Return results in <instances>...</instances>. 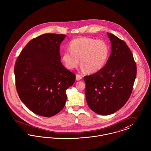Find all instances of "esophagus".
I'll use <instances>...</instances> for the list:
<instances>
[{"mask_svg":"<svg viewBox=\"0 0 151 151\" xmlns=\"http://www.w3.org/2000/svg\"><path fill=\"white\" fill-rule=\"evenodd\" d=\"M82 76H81V75H76V80L77 81H81V80H82Z\"/></svg>","mask_w":151,"mask_h":151,"instance_id":"esophagus-1","label":"esophagus"}]
</instances>
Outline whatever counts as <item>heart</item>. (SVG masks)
<instances>
[{"label":"heart","mask_w":151,"mask_h":151,"mask_svg":"<svg viewBox=\"0 0 151 151\" xmlns=\"http://www.w3.org/2000/svg\"><path fill=\"white\" fill-rule=\"evenodd\" d=\"M69 50L64 51L61 60L65 67L72 70L80 63L82 69L89 73L100 70L105 64L109 53V47L103 40L88 37H80L72 40Z\"/></svg>","instance_id":"heart-1"}]
</instances>
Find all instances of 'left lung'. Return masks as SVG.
<instances>
[{"mask_svg":"<svg viewBox=\"0 0 151 151\" xmlns=\"http://www.w3.org/2000/svg\"><path fill=\"white\" fill-rule=\"evenodd\" d=\"M107 35L111 52L105 67L84 78L87 105L101 115H111L125 105L137 75L133 55L126 43L113 34Z\"/></svg>","mask_w":151,"mask_h":151,"instance_id":"obj_1","label":"left lung"}]
</instances>
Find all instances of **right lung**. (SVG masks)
<instances>
[{
	"instance_id": "obj_1",
	"label": "right lung",
	"mask_w": 151,
	"mask_h": 151,
	"mask_svg": "<svg viewBox=\"0 0 151 151\" xmlns=\"http://www.w3.org/2000/svg\"><path fill=\"white\" fill-rule=\"evenodd\" d=\"M66 35L43 34L21 51L14 67L16 88L22 102L34 114L51 117L64 107L66 90L75 75L63 65L60 45Z\"/></svg>"
}]
</instances>
